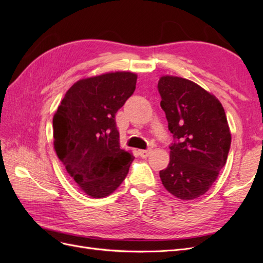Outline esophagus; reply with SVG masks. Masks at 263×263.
<instances>
[{
    "instance_id": "34e87169",
    "label": "esophagus",
    "mask_w": 263,
    "mask_h": 263,
    "mask_svg": "<svg viewBox=\"0 0 263 263\" xmlns=\"http://www.w3.org/2000/svg\"><path fill=\"white\" fill-rule=\"evenodd\" d=\"M153 153V150L151 149H147V150H139V155L141 158H147L150 156V154Z\"/></svg>"
}]
</instances>
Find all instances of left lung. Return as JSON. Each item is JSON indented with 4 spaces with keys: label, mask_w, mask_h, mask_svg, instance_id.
Masks as SVG:
<instances>
[{
    "label": "left lung",
    "mask_w": 263,
    "mask_h": 263,
    "mask_svg": "<svg viewBox=\"0 0 263 263\" xmlns=\"http://www.w3.org/2000/svg\"><path fill=\"white\" fill-rule=\"evenodd\" d=\"M158 91L174 140L160 179L172 195L194 200L208 192L227 161L232 135L224 107L203 87L179 77H161Z\"/></svg>",
    "instance_id": "1"
}]
</instances>
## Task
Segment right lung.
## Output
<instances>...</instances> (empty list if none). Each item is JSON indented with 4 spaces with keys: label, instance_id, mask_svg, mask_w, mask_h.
Instances as JSON below:
<instances>
[{
    "label": "right lung",
    "instance_id": "add662e5",
    "mask_svg": "<svg viewBox=\"0 0 263 263\" xmlns=\"http://www.w3.org/2000/svg\"><path fill=\"white\" fill-rule=\"evenodd\" d=\"M137 74L110 72L82 79L67 91L53 115L55 154L83 192L112 194L134 156L119 146L115 114L136 89Z\"/></svg>",
    "mask_w": 263,
    "mask_h": 263
}]
</instances>
